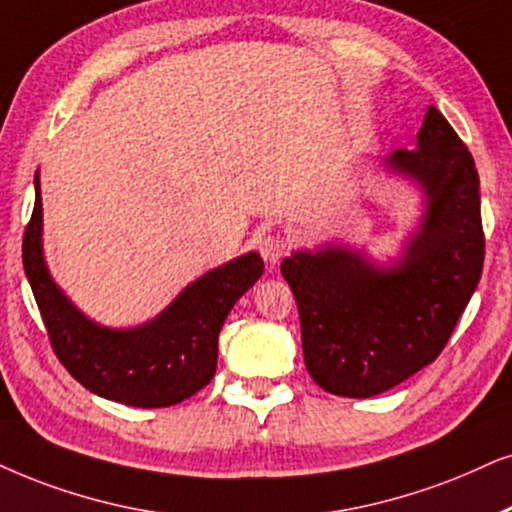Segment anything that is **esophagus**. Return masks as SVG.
Listing matches in <instances>:
<instances>
[{
    "instance_id": "34e87169",
    "label": "esophagus",
    "mask_w": 512,
    "mask_h": 512,
    "mask_svg": "<svg viewBox=\"0 0 512 512\" xmlns=\"http://www.w3.org/2000/svg\"><path fill=\"white\" fill-rule=\"evenodd\" d=\"M260 250H262L264 260H267L269 264H276V262H281L283 257L288 255L290 241H288V238L278 236V234H271V236H267V238H264V241L260 243Z\"/></svg>"
}]
</instances>
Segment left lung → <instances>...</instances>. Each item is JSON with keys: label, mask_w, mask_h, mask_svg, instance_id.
I'll return each instance as SVG.
<instances>
[{"label": "left lung", "mask_w": 512, "mask_h": 512, "mask_svg": "<svg viewBox=\"0 0 512 512\" xmlns=\"http://www.w3.org/2000/svg\"><path fill=\"white\" fill-rule=\"evenodd\" d=\"M420 193V217L387 264L347 243L281 262L302 326L304 364L338 397L392 390L439 357L482 276L480 177L454 127L428 108L413 151L380 160Z\"/></svg>", "instance_id": "1"}]
</instances>
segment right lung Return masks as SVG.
<instances>
[{"label":"right lung","instance_id":"obj_1","mask_svg":"<svg viewBox=\"0 0 512 512\" xmlns=\"http://www.w3.org/2000/svg\"><path fill=\"white\" fill-rule=\"evenodd\" d=\"M42 189L35 172V210L23 238V269L56 357L77 383L103 399L139 409L179 404L217 371V338L238 297L262 276L260 252L210 269L158 316L132 328L89 319L54 281L42 245Z\"/></svg>","mask_w":512,"mask_h":512}]
</instances>
